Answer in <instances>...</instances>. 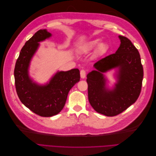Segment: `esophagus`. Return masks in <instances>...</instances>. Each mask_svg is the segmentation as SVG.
<instances>
[{
  "instance_id": "34e87169",
  "label": "esophagus",
  "mask_w": 156,
  "mask_h": 156,
  "mask_svg": "<svg viewBox=\"0 0 156 156\" xmlns=\"http://www.w3.org/2000/svg\"><path fill=\"white\" fill-rule=\"evenodd\" d=\"M80 74H81V77L82 79L85 78V77H86V72H85V70H84V69L81 70V72H80Z\"/></svg>"
}]
</instances>
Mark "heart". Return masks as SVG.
I'll list each match as a JSON object with an SVG mask.
<instances>
[{"mask_svg": "<svg viewBox=\"0 0 156 156\" xmlns=\"http://www.w3.org/2000/svg\"><path fill=\"white\" fill-rule=\"evenodd\" d=\"M101 40L100 38H96L89 41L86 42L81 46H80L78 51L80 53L84 54L88 53L90 52L95 49L96 48V53L98 55H102L105 54L108 50V45L105 43H101Z\"/></svg>", "mask_w": 156, "mask_h": 156, "instance_id": "obj_1", "label": "heart"}]
</instances>
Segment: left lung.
Returning <instances> with one entry per match:
<instances>
[{"label": "left lung", "instance_id": "1", "mask_svg": "<svg viewBox=\"0 0 156 156\" xmlns=\"http://www.w3.org/2000/svg\"><path fill=\"white\" fill-rule=\"evenodd\" d=\"M115 53L94 64L95 70L87 75L88 96L96 112L107 116L119 115L137 100L142 87L143 68L138 50L125 36ZM117 68V83L112 90L106 87L103 73Z\"/></svg>", "mask_w": 156, "mask_h": 156}]
</instances>
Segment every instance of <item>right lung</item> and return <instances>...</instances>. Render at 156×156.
Listing matches in <instances>:
<instances>
[{
    "instance_id": "obj_1",
    "label": "right lung",
    "mask_w": 156,
    "mask_h": 156,
    "mask_svg": "<svg viewBox=\"0 0 156 156\" xmlns=\"http://www.w3.org/2000/svg\"><path fill=\"white\" fill-rule=\"evenodd\" d=\"M51 36L46 29L37 31L23 47L14 69L16 92L20 101L35 114L44 117L58 114L65 105L70 89L80 81L77 68L58 72L44 85L37 84L30 77L29 66L40 45L38 42Z\"/></svg>"
}]
</instances>
